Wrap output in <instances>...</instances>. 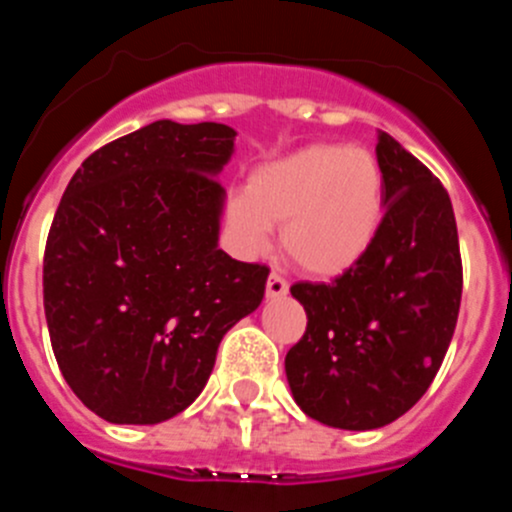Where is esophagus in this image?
Returning a JSON list of instances; mask_svg holds the SVG:
<instances>
[{"label": "esophagus", "instance_id": "1", "mask_svg": "<svg viewBox=\"0 0 512 512\" xmlns=\"http://www.w3.org/2000/svg\"><path fill=\"white\" fill-rule=\"evenodd\" d=\"M287 289H289L287 279H284L282 274H277V271H271L269 279H266V295L282 297V295H287Z\"/></svg>", "mask_w": 512, "mask_h": 512}]
</instances>
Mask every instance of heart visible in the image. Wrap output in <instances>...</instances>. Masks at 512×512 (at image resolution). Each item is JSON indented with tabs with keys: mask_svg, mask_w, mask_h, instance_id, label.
I'll return each mask as SVG.
<instances>
[{
	"mask_svg": "<svg viewBox=\"0 0 512 512\" xmlns=\"http://www.w3.org/2000/svg\"><path fill=\"white\" fill-rule=\"evenodd\" d=\"M384 220V171L361 146L315 143L248 176L228 202V228L243 251L269 248L282 225V248L300 269L336 277L364 259Z\"/></svg>",
	"mask_w": 512,
	"mask_h": 512,
	"instance_id": "obj_1",
	"label": "heart"
}]
</instances>
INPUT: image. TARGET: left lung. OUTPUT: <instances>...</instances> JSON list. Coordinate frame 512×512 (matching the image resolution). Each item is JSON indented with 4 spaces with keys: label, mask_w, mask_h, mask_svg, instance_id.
<instances>
[{
    "label": "left lung",
    "mask_w": 512,
    "mask_h": 512,
    "mask_svg": "<svg viewBox=\"0 0 512 512\" xmlns=\"http://www.w3.org/2000/svg\"><path fill=\"white\" fill-rule=\"evenodd\" d=\"M384 220L364 259L333 282H297L305 336L287 351L289 387L310 418L372 431L408 413L449 351L461 305L454 207L433 171L382 133Z\"/></svg>",
    "instance_id": "left-lung-1"
}]
</instances>
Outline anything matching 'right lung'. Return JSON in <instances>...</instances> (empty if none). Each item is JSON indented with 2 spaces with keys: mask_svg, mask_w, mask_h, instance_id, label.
Returning a JSON list of instances; mask_svg holds the SVG:
<instances>
[{
  "mask_svg": "<svg viewBox=\"0 0 512 512\" xmlns=\"http://www.w3.org/2000/svg\"><path fill=\"white\" fill-rule=\"evenodd\" d=\"M235 130L156 120L71 176L43 256L58 369L99 418H174L210 379L217 346L264 300L269 266L217 248Z\"/></svg>",
  "mask_w": 512,
  "mask_h": 512,
  "instance_id": "1",
  "label": "right lung"
}]
</instances>
